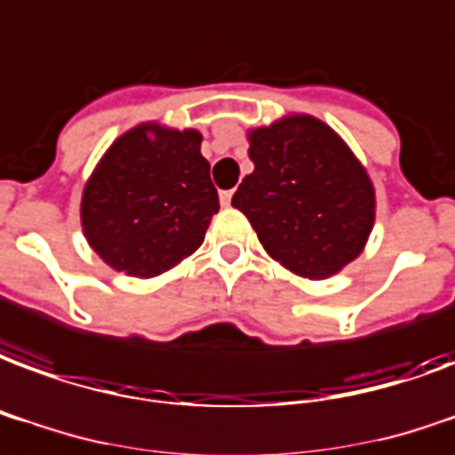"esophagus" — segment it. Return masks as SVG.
I'll list each match as a JSON object with an SVG mask.
<instances>
[{
    "label": "esophagus",
    "instance_id": "esophagus-1",
    "mask_svg": "<svg viewBox=\"0 0 455 455\" xmlns=\"http://www.w3.org/2000/svg\"><path fill=\"white\" fill-rule=\"evenodd\" d=\"M232 204V191H220V206H230Z\"/></svg>",
    "mask_w": 455,
    "mask_h": 455
}]
</instances>
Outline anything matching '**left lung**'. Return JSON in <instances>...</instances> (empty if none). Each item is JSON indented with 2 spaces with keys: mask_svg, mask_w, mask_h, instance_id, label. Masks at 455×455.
Returning <instances> with one entry per match:
<instances>
[{
  "mask_svg": "<svg viewBox=\"0 0 455 455\" xmlns=\"http://www.w3.org/2000/svg\"><path fill=\"white\" fill-rule=\"evenodd\" d=\"M254 172L232 206L247 215L271 259L323 280L362 254L377 213L374 184L347 143L312 115L249 129Z\"/></svg>",
  "mask_w": 455,
  "mask_h": 455,
  "instance_id": "8db88e82",
  "label": "left lung"
}]
</instances>
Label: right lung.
<instances>
[{
    "label": "right lung",
    "mask_w": 455,
    "mask_h": 455,
    "mask_svg": "<svg viewBox=\"0 0 455 455\" xmlns=\"http://www.w3.org/2000/svg\"><path fill=\"white\" fill-rule=\"evenodd\" d=\"M201 132L143 122L105 150L81 196V225L105 264L156 278L191 256L218 213Z\"/></svg>",
    "instance_id": "obj_1"
}]
</instances>
